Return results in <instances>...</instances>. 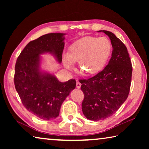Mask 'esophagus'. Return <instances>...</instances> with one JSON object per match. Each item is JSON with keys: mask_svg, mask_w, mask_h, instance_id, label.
<instances>
[{"mask_svg": "<svg viewBox=\"0 0 149 149\" xmlns=\"http://www.w3.org/2000/svg\"><path fill=\"white\" fill-rule=\"evenodd\" d=\"M81 85V83L79 82V81H77V82H76V87L77 88V89H80Z\"/></svg>", "mask_w": 149, "mask_h": 149, "instance_id": "esophagus-1", "label": "esophagus"}]
</instances>
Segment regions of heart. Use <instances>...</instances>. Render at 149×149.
<instances>
[{"mask_svg":"<svg viewBox=\"0 0 149 149\" xmlns=\"http://www.w3.org/2000/svg\"><path fill=\"white\" fill-rule=\"evenodd\" d=\"M111 50V42L106 37H85L70 47L63 56V63L68 70H72L74 62H79V69L87 74H95L104 68Z\"/></svg>","mask_w":149,"mask_h":149,"instance_id":"heart-1","label":"heart"}]
</instances>
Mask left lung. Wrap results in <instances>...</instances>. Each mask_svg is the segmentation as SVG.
Listing matches in <instances>:
<instances>
[{
	"label": "left lung",
	"instance_id": "left-lung-1",
	"mask_svg": "<svg viewBox=\"0 0 149 149\" xmlns=\"http://www.w3.org/2000/svg\"><path fill=\"white\" fill-rule=\"evenodd\" d=\"M107 35L113 48L108 64L87 79H80L84 94L82 111L87 119L104 120L112 116L127 99L132 83V65L125 45L112 32Z\"/></svg>",
	"mask_w": 149,
	"mask_h": 149
}]
</instances>
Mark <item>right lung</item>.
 Masks as SVG:
<instances>
[{
	"mask_svg": "<svg viewBox=\"0 0 149 149\" xmlns=\"http://www.w3.org/2000/svg\"><path fill=\"white\" fill-rule=\"evenodd\" d=\"M65 34L49 33L30 41L17 58L14 85L25 108L40 119L58 116L60 107L76 85L75 79L60 82L54 75L40 70V54L49 52L62 62Z\"/></svg>",
	"mask_w": 149,
	"mask_h": 149,
	"instance_id": "add662e5",
	"label": "right lung"
}]
</instances>
